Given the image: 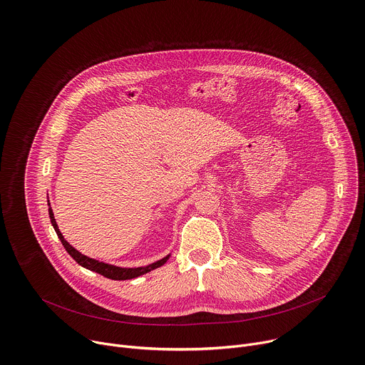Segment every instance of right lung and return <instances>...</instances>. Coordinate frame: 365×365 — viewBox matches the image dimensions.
<instances>
[{
  "mask_svg": "<svg viewBox=\"0 0 365 365\" xmlns=\"http://www.w3.org/2000/svg\"><path fill=\"white\" fill-rule=\"evenodd\" d=\"M48 217H50V222H51V225H53L59 240L62 241L63 247L66 248V251L71 254V257L75 259V262L79 266H82V267H85V269H88L91 272H95V273H98V274H101L103 277H107V279H111V280H130V279H135V277L143 276V274H145V273H148L151 270H155V269L162 267L168 262L169 257H170V254H169V255L163 257L162 259H158V262H154V263H151L148 266H144V267H118V266H114V264L103 263V262H99V259H95V258H91V257L82 254L81 251H78L75 247H72L65 240V237L62 235V232L59 231V227L56 224L53 211H51V207H50V202H48Z\"/></svg>",
  "mask_w": 365,
  "mask_h": 365,
  "instance_id": "add662e5",
  "label": "right lung"
}]
</instances>
